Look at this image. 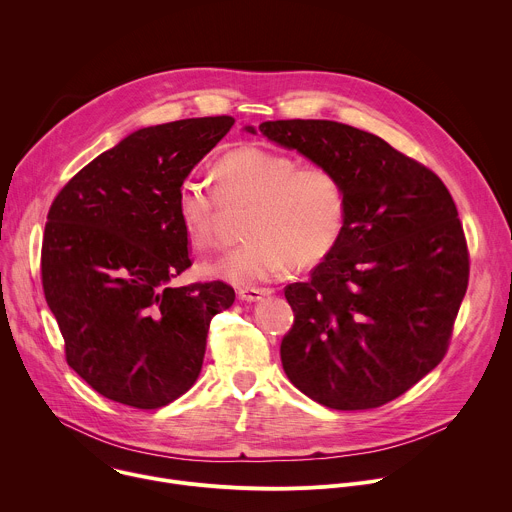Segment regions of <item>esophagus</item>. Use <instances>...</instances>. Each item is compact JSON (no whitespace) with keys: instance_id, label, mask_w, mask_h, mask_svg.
I'll use <instances>...</instances> for the list:
<instances>
[{"instance_id":"obj_1","label":"esophagus","mask_w":512,"mask_h":512,"mask_svg":"<svg viewBox=\"0 0 512 512\" xmlns=\"http://www.w3.org/2000/svg\"><path fill=\"white\" fill-rule=\"evenodd\" d=\"M273 294L271 287H243L239 289V298L245 302H259Z\"/></svg>"}]
</instances>
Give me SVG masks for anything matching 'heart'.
Listing matches in <instances>:
<instances>
[{
    "label": "heart",
    "instance_id": "b5f03b06",
    "mask_svg": "<svg viewBox=\"0 0 512 512\" xmlns=\"http://www.w3.org/2000/svg\"><path fill=\"white\" fill-rule=\"evenodd\" d=\"M214 186L188 176L176 190V210L194 249L218 243L225 208L243 210L247 241L202 273L251 287L283 275L291 265L312 267L326 259L346 229L348 196L328 166L259 145H241L214 164Z\"/></svg>",
    "mask_w": 512,
    "mask_h": 512
}]
</instances>
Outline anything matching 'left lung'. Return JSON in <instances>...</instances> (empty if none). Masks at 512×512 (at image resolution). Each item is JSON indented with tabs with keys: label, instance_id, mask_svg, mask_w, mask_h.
I'll use <instances>...</instances> for the list:
<instances>
[{
	"label": "left lung",
	"instance_id": "8db88e82",
	"mask_svg": "<svg viewBox=\"0 0 512 512\" xmlns=\"http://www.w3.org/2000/svg\"><path fill=\"white\" fill-rule=\"evenodd\" d=\"M259 131L332 168L348 196L336 249L283 289L294 310L283 371L324 407H381L448 352L470 277L454 198L427 166L346 123L281 119Z\"/></svg>",
	"mask_w": 512,
	"mask_h": 512
}]
</instances>
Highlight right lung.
<instances>
[{"mask_svg":"<svg viewBox=\"0 0 512 512\" xmlns=\"http://www.w3.org/2000/svg\"><path fill=\"white\" fill-rule=\"evenodd\" d=\"M229 115L145 127L56 194L42 239L44 298L64 356L99 395L160 409L198 379L210 320L235 302L221 281L170 287L192 265L176 190L221 141Z\"/></svg>","mask_w":512,"mask_h":512,"instance_id":"obj_1","label":"right lung"}]
</instances>
